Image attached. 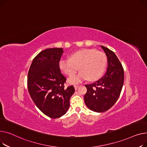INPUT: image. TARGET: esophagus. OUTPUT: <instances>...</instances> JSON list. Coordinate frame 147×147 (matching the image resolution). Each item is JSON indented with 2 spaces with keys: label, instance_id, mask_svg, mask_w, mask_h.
Segmentation results:
<instances>
[{
  "label": "esophagus",
  "instance_id": "obj_1",
  "mask_svg": "<svg viewBox=\"0 0 147 147\" xmlns=\"http://www.w3.org/2000/svg\"><path fill=\"white\" fill-rule=\"evenodd\" d=\"M79 87H80L79 85H74V88H75V90H77L78 88Z\"/></svg>",
  "mask_w": 147,
  "mask_h": 147
}]
</instances>
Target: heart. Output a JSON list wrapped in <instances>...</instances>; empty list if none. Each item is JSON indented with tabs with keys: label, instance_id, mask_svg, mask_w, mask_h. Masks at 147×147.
Listing matches in <instances>:
<instances>
[{
	"label": "heart",
	"instance_id": "1",
	"mask_svg": "<svg viewBox=\"0 0 147 147\" xmlns=\"http://www.w3.org/2000/svg\"><path fill=\"white\" fill-rule=\"evenodd\" d=\"M107 59L104 53L94 49H84L71 54L69 59H61L59 62L60 70L71 76L79 69L81 72L68 79L70 84H77L88 79L90 81L98 80L104 73Z\"/></svg>",
	"mask_w": 147,
	"mask_h": 147
}]
</instances>
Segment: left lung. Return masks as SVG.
Segmentation results:
<instances>
[{
    "instance_id": "obj_1",
    "label": "left lung",
    "mask_w": 147,
    "mask_h": 147,
    "mask_svg": "<svg viewBox=\"0 0 147 147\" xmlns=\"http://www.w3.org/2000/svg\"><path fill=\"white\" fill-rule=\"evenodd\" d=\"M107 58L106 74L96 82L85 85V105L96 112H104L113 106L119 98L124 81V70L113 51L101 46Z\"/></svg>"
}]
</instances>
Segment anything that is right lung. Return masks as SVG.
<instances>
[{
	"label": "right lung",
	"instance_id": "1",
	"mask_svg": "<svg viewBox=\"0 0 147 147\" xmlns=\"http://www.w3.org/2000/svg\"><path fill=\"white\" fill-rule=\"evenodd\" d=\"M62 48L47 49L34 58L28 73V90L40 110L48 117L59 118L70 106L73 85L65 88L66 78L59 67Z\"/></svg>",
	"mask_w": 147,
	"mask_h": 147
}]
</instances>
